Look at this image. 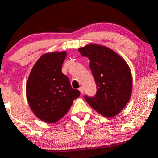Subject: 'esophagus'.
<instances>
[{"mask_svg": "<svg viewBox=\"0 0 158 158\" xmlns=\"http://www.w3.org/2000/svg\"><path fill=\"white\" fill-rule=\"evenodd\" d=\"M79 90L80 91V93H81V95H82L83 93H84V88L83 87H80L79 89Z\"/></svg>", "mask_w": 158, "mask_h": 158, "instance_id": "34e87169", "label": "esophagus"}]
</instances>
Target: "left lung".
I'll use <instances>...</instances> for the list:
<instances>
[{"instance_id": "8db88e82", "label": "left lung", "mask_w": 158, "mask_h": 158, "mask_svg": "<svg viewBox=\"0 0 158 158\" xmlns=\"http://www.w3.org/2000/svg\"><path fill=\"white\" fill-rule=\"evenodd\" d=\"M78 51L90 60L89 67L98 89L93 97L85 95V100L103 116H116L127 105L132 93V79L127 64L104 46L89 44Z\"/></svg>"}]
</instances>
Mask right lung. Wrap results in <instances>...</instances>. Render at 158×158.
Segmentation results:
<instances>
[{
	"label": "right lung",
	"instance_id": "obj_1",
	"mask_svg": "<svg viewBox=\"0 0 158 158\" xmlns=\"http://www.w3.org/2000/svg\"><path fill=\"white\" fill-rule=\"evenodd\" d=\"M66 52L46 53L35 64L26 84V97L34 114L44 122L55 123L67 114L80 95L62 73Z\"/></svg>",
	"mask_w": 158,
	"mask_h": 158
}]
</instances>
